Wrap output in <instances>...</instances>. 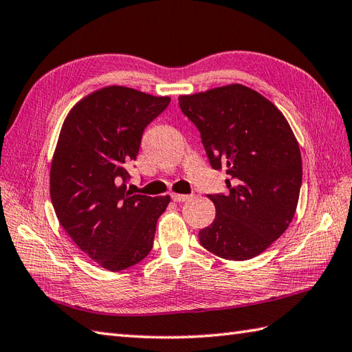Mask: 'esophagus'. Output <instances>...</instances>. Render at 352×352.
<instances>
[{"instance_id":"esophagus-1","label":"esophagus","mask_w":352,"mask_h":352,"mask_svg":"<svg viewBox=\"0 0 352 352\" xmlns=\"http://www.w3.org/2000/svg\"><path fill=\"white\" fill-rule=\"evenodd\" d=\"M170 197L175 201V203H184V201L190 199V195H182V193H172Z\"/></svg>"}]
</instances>
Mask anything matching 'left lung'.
Masks as SVG:
<instances>
[{
	"label": "left lung",
	"mask_w": 352,
	"mask_h": 352,
	"mask_svg": "<svg viewBox=\"0 0 352 352\" xmlns=\"http://www.w3.org/2000/svg\"><path fill=\"white\" fill-rule=\"evenodd\" d=\"M178 104L195 124L213 169H227V193L208 195L214 221L199 243L227 260H248L272 245L295 216L302 160L286 118L243 85L182 95Z\"/></svg>",
	"instance_id": "left-lung-1"
}]
</instances>
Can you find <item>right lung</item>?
I'll list each match as a JSON object with an SVG mask.
<instances>
[{
	"instance_id": "obj_1",
	"label": "right lung",
	"mask_w": 352,
	"mask_h": 352,
	"mask_svg": "<svg viewBox=\"0 0 352 352\" xmlns=\"http://www.w3.org/2000/svg\"><path fill=\"white\" fill-rule=\"evenodd\" d=\"M124 86L85 96L66 116L52 157L50 193L57 219L78 248L111 272L144 260L169 195L126 190L144 130L169 106Z\"/></svg>"
}]
</instances>
